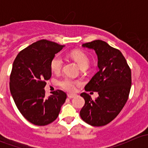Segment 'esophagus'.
I'll use <instances>...</instances> for the list:
<instances>
[{
  "label": "esophagus",
  "mask_w": 148,
  "mask_h": 148,
  "mask_svg": "<svg viewBox=\"0 0 148 148\" xmlns=\"http://www.w3.org/2000/svg\"><path fill=\"white\" fill-rule=\"evenodd\" d=\"M67 96H68L69 98H70V99H71V98H74V97H75V95H73V94H68V95H67Z\"/></svg>",
  "instance_id": "34e87169"
}]
</instances>
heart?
<instances>
[{
  "label": "heart",
  "instance_id": "1",
  "mask_svg": "<svg viewBox=\"0 0 148 148\" xmlns=\"http://www.w3.org/2000/svg\"><path fill=\"white\" fill-rule=\"evenodd\" d=\"M71 56L77 62L80 68H88L89 64V60L88 56L84 53L80 51H74L71 52ZM64 61L62 56L59 54L56 55L51 62V69L55 74H58L61 71L63 67ZM78 83L75 80L69 77H64L59 81V85L61 88L66 91H71L75 89V85Z\"/></svg>",
  "mask_w": 148,
  "mask_h": 148
}]
</instances>
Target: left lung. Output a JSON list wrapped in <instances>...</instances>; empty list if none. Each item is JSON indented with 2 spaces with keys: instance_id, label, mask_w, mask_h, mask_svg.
<instances>
[{
  "instance_id": "8db88e82",
  "label": "left lung",
  "mask_w": 148,
  "mask_h": 148,
  "mask_svg": "<svg viewBox=\"0 0 148 148\" xmlns=\"http://www.w3.org/2000/svg\"><path fill=\"white\" fill-rule=\"evenodd\" d=\"M82 46L93 49L97 55L99 71L84 89L98 92L99 97L92 99L86 92L80 95L85 100L80 117L92 126H104L118 115L127 101L132 84L131 70L120 51L105 41L95 40Z\"/></svg>"
}]
</instances>
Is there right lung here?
<instances>
[{
  "mask_svg": "<svg viewBox=\"0 0 148 148\" xmlns=\"http://www.w3.org/2000/svg\"><path fill=\"white\" fill-rule=\"evenodd\" d=\"M64 46L43 39L18 53L10 76V91L16 107L28 122L44 126L59 116L66 94L56 90L45 97L46 80L51 77V62Z\"/></svg>",
  "mask_w": 148,
  "mask_h": 148,
  "instance_id": "right-lung-1",
  "label": "right lung"
}]
</instances>
